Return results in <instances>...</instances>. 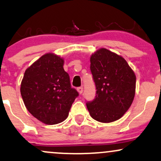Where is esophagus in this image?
I'll use <instances>...</instances> for the list:
<instances>
[{
  "instance_id": "obj_1",
  "label": "esophagus",
  "mask_w": 161,
  "mask_h": 161,
  "mask_svg": "<svg viewBox=\"0 0 161 161\" xmlns=\"http://www.w3.org/2000/svg\"><path fill=\"white\" fill-rule=\"evenodd\" d=\"M77 91H78L79 94H82L83 92V87H78V88H77Z\"/></svg>"
}]
</instances>
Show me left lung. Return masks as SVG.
I'll list each match as a JSON object with an SVG mask.
<instances>
[{"label": "left lung", "mask_w": 161, "mask_h": 161, "mask_svg": "<svg viewBox=\"0 0 161 161\" xmlns=\"http://www.w3.org/2000/svg\"><path fill=\"white\" fill-rule=\"evenodd\" d=\"M92 74L96 86L95 98L86 103L94 119L111 123L124 115L136 94V77L123 57L106 48L91 56Z\"/></svg>", "instance_id": "1"}]
</instances>
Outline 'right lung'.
Listing matches in <instances>:
<instances>
[{
    "instance_id": "add662e5",
    "label": "right lung",
    "mask_w": 161,
    "mask_h": 161,
    "mask_svg": "<svg viewBox=\"0 0 161 161\" xmlns=\"http://www.w3.org/2000/svg\"><path fill=\"white\" fill-rule=\"evenodd\" d=\"M64 63V59L54 53H46L27 68L21 82L20 92L25 108L47 125L65 120L79 95L71 87Z\"/></svg>"
}]
</instances>
